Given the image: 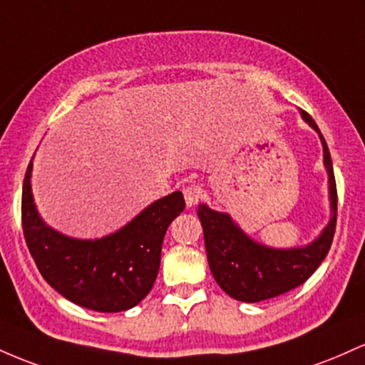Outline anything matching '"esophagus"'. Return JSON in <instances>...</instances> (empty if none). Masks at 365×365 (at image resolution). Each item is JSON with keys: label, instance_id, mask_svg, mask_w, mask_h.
<instances>
[{"label": "esophagus", "instance_id": "esophagus-1", "mask_svg": "<svg viewBox=\"0 0 365 365\" xmlns=\"http://www.w3.org/2000/svg\"><path fill=\"white\" fill-rule=\"evenodd\" d=\"M184 193V200H186V205L187 207H193V205H196L200 202V200L203 198V190L200 184H187L186 187L182 190Z\"/></svg>", "mask_w": 365, "mask_h": 365}]
</instances>
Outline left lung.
Returning a JSON list of instances; mask_svg holds the SVG:
<instances>
[{
  "mask_svg": "<svg viewBox=\"0 0 365 365\" xmlns=\"http://www.w3.org/2000/svg\"><path fill=\"white\" fill-rule=\"evenodd\" d=\"M302 117L317 130L324 146V163L329 174L331 208L333 217L322 235L305 248L272 250L255 243L229 219L227 214L212 210L207 205H200L198 217L202 220L205 248L210 271L217 284L229 297L240 302H262L304 284L315 269L321 265L333 243L336 231L338 191L334 181L333 162L326 139L314 118L302 110Z\"/></svg>",
  "mask_w": 365,
  "mask_h": 365,
  "instance_id": "1",
  "label": "left lung"
}]
</instances>
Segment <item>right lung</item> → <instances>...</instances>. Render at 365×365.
Segmentation results:
<instances>
[{"label":"right lung","mask_w":365,"mask_h":365,"mask_svg":"<svg viewBox=\"0 0 365 365\" xmlns=\"http://www.w3.org/2000/svg\"><path fill=\"white\" fill-rule=\"evenodd\" d=\"M29 163L22 187V227L41 276L61 297L96 312H122L138 305L157 279L163 236L184 210L174 191L151 203L133 222L103 240H72L41 220L32 202Z\"/></svg>","instance_id":"1"}]
</instances>
